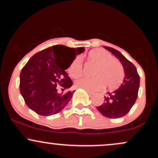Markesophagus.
<instances>
[{
	"label": "esophagus",
	"mask_w": 158,
	"mask_h": 158,
	"mask_svg": "<svg viewBox=\"0 0 158 158\" xmlns=\"http://www.w3.org/2000/svg\"><path fill=\"white\" fill-rule=\"evenodd\" d=\"M86 90V91H87V92H88V94H89V95H90V96L93 95V94H94V93H93V92L90 91V90Z\"/></svg>",
	"instance_id": "34e87169"
}]
</instances>
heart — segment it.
<instances>
[{
    "label": "heart",
    "instance_id": "b5f03b06",
    "mask_svg": "<svg viewBox=\"0 0 158 158\" xmlns=\"http://www.w3.org/2000/svg\"><path fill=\"white\" fill-rule=\"evenodd\" d=\"M88 59L97 64L94 69V77H80L75 81L77 88L96 91L101 90L107 85V88L114 90L118 88L124 78L123 65L114 59L111 53L104 49H96L88 53ZM83 62L78 56L69 66L68 73L72 77L77 78L81 75Z\"/></svg>",
    "mask_w": 158,
    "mask_h": 158
}]
</instances>
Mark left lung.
Instances as JSON below:
<instances>
[{
    "label": "left lung",
    "instance_id": "8db88e82",
    "mask_svg": "<svg viewBox=\"0 0 158 158\" xmlns=\"http://www.w3.org/2000/svg\"><path fill=\"white\" fill-rule=\"evenodd\" d=\"M104 48L112 52L122 63L125 77L118 89L107 94L105 102L97 108L105 117L113 119L120 118L126 115L135 105L138 95L139 77L136 67L120 52L109 47Z\"/></svg>",
    "mask_w": 158,
    "mask_h": 158
}]
</instances>
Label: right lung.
<instances>
[{"mask_svg": "<svg viewBox=\"0 0 158 158\" xmlns=\"http://www.w3.org/2000/svg\"><path fill=\"white\" fill-rule=\"evenodd\" d=\"M84 50L55 45L30 58L21 70L19 86L30 109L39 115L50 116L64 108L75 91L70 90L73 81L66 70Z\"/></svg>", "mask_w": 158, "mask_h": 158, "instance_id": "right-lung-1", "label": "right lung"}]
</instances>
